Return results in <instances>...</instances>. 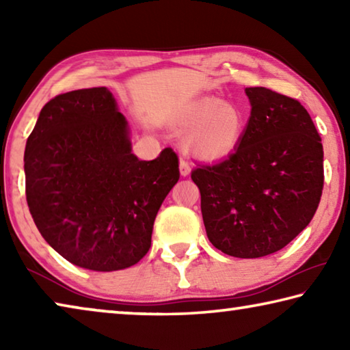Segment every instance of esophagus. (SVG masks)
<instances>
[{
	"label": "esophagus",
	"mask_w": 350,
	"mask_h": 350,
	"mask_svg": "<svg viewBox=\"0 0 350 350\" xmlns=\"http://www.w3.org/2000/svg\"><path fill=\"white\" fill-rule=\"evenodd\" d=\"M179 168H180V174H182L183 177L189 174V171H191V167H189V163H188V161H187V157H182V159H180Z\"/></svg>",
	"instance_id": "1"
}]
</instances>
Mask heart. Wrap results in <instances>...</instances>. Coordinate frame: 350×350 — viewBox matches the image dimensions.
<instances>
[{"instance_id": "1", "label": "heart", "mask_w": 350, "mask_h": 350, "mask_svg": "<svg viewBox=\"0 0 350 350\" xmlns=\"http://www.w3.org/2000/svg\"><path fill=\"white\" fill-rule=\"evenodd\" d=\"M179 122L191 128L189 148L204 159L228 156L241 144L245 133L247 116L239 106L219 98H202L180 112Z\"/></svg>"}]
</instances>
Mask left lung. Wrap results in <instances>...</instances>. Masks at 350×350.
Instances as JSON below:
<instances>
[{
	"instance_id": "obj_1",
	"label": "left lung",
	"mask_w": 350,
	"mask_h": 350,
	"mask_svg": "<svg viewBox=\"0 0 350 350\" xmlns=\"http://www.w3.org/2000/svg\"><path fill=\"white\" fill-rule=\"evenodd\" d=\"M252 114L238 148L216 163H196L206 236L234 258H260L309 225L324 185L323 144L298 100L247 88Z\"/></svg>"
}]
</instances>
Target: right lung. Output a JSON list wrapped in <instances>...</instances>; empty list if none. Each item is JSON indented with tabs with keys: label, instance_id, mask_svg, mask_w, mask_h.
<instances>
[{
	"label": "right lung",
	"instance_id": "1",
	"mask_svg": "<svg viewBox=\"0 0 350 350\" xmlns=\"http://www.w3.org/2000/svg\"><path fill=\"white\" fill-rule=\"evenodd\" d=\"M128 123L105 86L49 100L27 137L26 199L38 232L79 267L123 270L151 247L154 219L179 180V157L131 152Z\"/></svg>",
	"mask_w": 350,
	"mask_h": 350
}]
</instances>
